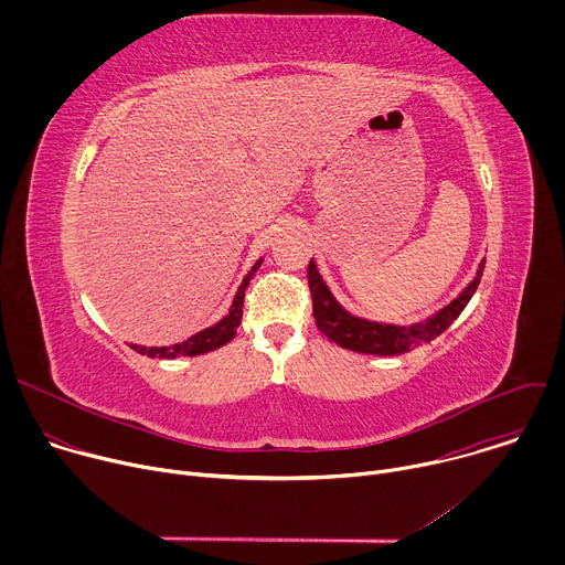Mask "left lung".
<instances>
[{"mask_svg":"<svg viewBox=\"0 0 565 565\" xmlns=\"http://www.w3.org/2000/svg\"><path fill=\"white\" fill-rule=\"evenodd\" d=\"M486 264H480L473 281L443 310H438L434 317H429L425 324H414L409 329L405 327H391V324H377V321H366L360 317L349 315L329 292L327 284L321 281L317 266L308 264V288L312 297V315L317 329L324 333L331 342H335L342 349L366 353V355H402L420 344H427L436 340L440 333H445L454 319L462 312L471 295L476 292L480 284V275Z\"/></svg>","mask_w":565,"mask_h":565,"instance_id":"obj_1","label":"left lung"}]
</instances>
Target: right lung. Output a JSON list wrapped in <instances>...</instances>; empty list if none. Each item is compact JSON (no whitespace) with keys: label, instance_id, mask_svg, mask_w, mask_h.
I'll return each instance as SVG.
<instances>
[{"label":"right lung","instance_id":"right-lung-1","mask_svg":"<svg viewBox=\"0 0 565 565\" xmlns=\"http://www.w3.org/2000/svg\"><path fill=\"white\" fill-rule=\"evenodd\" d=\"M262 266V259L257 262V266L248 273V277L244 279V284L238 286L236 290V297L232 301V308H230V315H225L218 324L192 335L188 342L183 344H174V347H160V349H147V347H136L131 344L134 351L142 353V355H149V358H163V360H174V358H192V355H203V353H210L214 349H221L223 344H227L234 335H236V329L241 324V315H244V297H246V290H248V284L250 279L255 277L257 268Z\"/></svg>","mask_w":565,"mask_h":565}]
</instances>
